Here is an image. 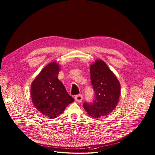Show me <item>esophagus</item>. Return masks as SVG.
Listing matches in <instances>:
<instances>
[{"mask_svg":"<svg viewBox=\"0 0 155 155\" xmlns=\"http://www.w3.org/2000/svg\"><path fill=\"white\" fill-rule=\"evenodd\" d=\"M83 95L79 94H77L76 96H75L74 97V99L78 103H81L82 101V100H83Z\"/></svg>","mask_w":155,"mask_h":155,"instance_id":"1","label":"esophagus"}]
</instances>
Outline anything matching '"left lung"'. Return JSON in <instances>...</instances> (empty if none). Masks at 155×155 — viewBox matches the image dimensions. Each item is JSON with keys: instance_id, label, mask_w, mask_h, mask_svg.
<instances>
[{"instance_id": "left-lung-1", "label": "left lung", "mask_w": 155, "mask_h": 155, "mask_svg": "<svg viewBox=\"0 0 155 155\" xmlns=\"http://www.w3.org/2000/svg\"><path fill=\"white\" fill-rule=\"evenodd\" d=\"M91 82L94 91L92 103L84 102L88 114L99 118L111 113L116 107L120 94V84L113 72L102 60H97L90 67Z\"/></svg>"}]
</instances>
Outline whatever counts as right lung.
Here are the masks:
<instances>
[{"instance_id":"1","label":"right lung","mask_w":155,"mask_h":155,"mask_svg":"<svg viewBox=\"0 0 155 155\" xmlns=\"http://www.w3.org/2000/svg\"><path fill=\"white\" fill-rule=\"evenodd\" d=\"M59 66L56 62L45 66L32 82L31 89L34 106L43 115L55 118L74 101L58 79Z\"/></svg>"}]
</instances>
